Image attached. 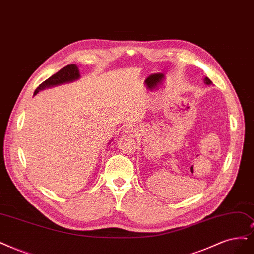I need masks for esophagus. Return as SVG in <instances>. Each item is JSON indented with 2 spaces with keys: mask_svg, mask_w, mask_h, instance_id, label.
Here are the masks:
<instances>
[{
  "mask_svg": "<svg viewBox=\"0 0 254 254\" xmlns=\"http://www.w3.org/2000/svg\"><path fill=\"white\" fill-rule=\"evenodd\" d=\"M126 132H127V134H132V133H133V128L127 127V128L126 129Z\"/></svg>",
  "mask_w": 254,
  "mask_h": 254,
  "instance_id": "34e87169",
  "label": "esophagus"
}]
</instances>
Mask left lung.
<instances>
[{"mask_svg": "<svg viewBox=\"0 0 254 254\" xmlns=\"http://www.w3.org/2000/svg\"><path fill=\"white\" fill-rule=\"evenodd\" d=\"M205 82L207 84H210L211 83V80L208 78V77H205Z\"/></svg>", "mask_w": 254, "mask_h": 254, "instance_id": "8db88e82", "label": "left lung"}]
</instances>
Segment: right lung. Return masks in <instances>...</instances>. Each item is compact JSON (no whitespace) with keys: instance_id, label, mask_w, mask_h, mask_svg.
<instances>
[{"instance_id":"right-lung-1","label":"right lung","mask_w":254,"mask_h":254,"mask_svg":"<svg viewBox=\"0 0 254 254\" xmlns=\"http://www.w3.org/2000/svg\"><path fill=\"white\" fill-rule=\"evenodd\" d=\"M79 76H80L79 71H78L76 65L75 64L65 65V67L61 69L59 72L53 74L51 77L43 81L40 86L35 89L34 95L39 93V91H41V90H44V89L49 88V87H53V86H58V84H61V83L73 81L75 79H78Z\"/></svg>"}]
</instances>
